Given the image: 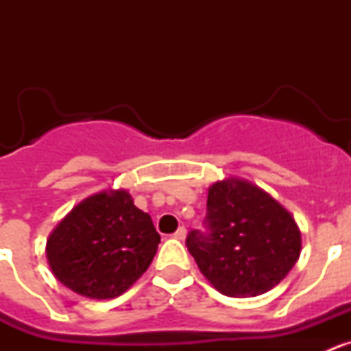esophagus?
I'll return each mask as SVG.
<instances>
[{"label":"esophagus","instance_id":"obj_1","mask_svg":"<svg viewBox=\"0 0 351 351\" xmlns=\"http://www.w3.org/2000/svg\"><path fill=\"white\" fill-rule=\"evenodd\" d=\"M186 234H188V230H186V226H179L178 230H176V234H173V239H179V241H184Z\"/></svg>","mask_w":351,"mask_h":351}]
</instances>
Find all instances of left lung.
<instances>
[{
	"label": "left lung",
	"instance_id": "left-lung-1",
	"mask_svg": "<svg viewBox=\"0 0 351 351\" xmlns=\"http://www.w3.org/2000/svg\"><path fill=\"white\" fill-rule=\"evenodd\" d=\"M206 223L209 234L190 232L186 246L223 295H262L285 280L300 256L302 239L293 216L246 179L210 186Z\"/></svg>",
	"mask_w": 351,
	"mask_h": 351
}]
</instances>
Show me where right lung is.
<instances>
[{
  "instance_id": "obj_1",
  "label": "right lung",
  "mask_w": 351,
  "mask_h": 351,
  "mask_svg": "<svg viewBox=\"0 0 351 351\" xmlns=\"http://www.w3.org/2000/svg\"><path fill=\"white\" fill-rule=\"evenodd\" d=\"M160 234L126 190L84 198L58 223L45 255L58 281L88 299H114L147 271Z\"/></svg>"
}]
</instances>
